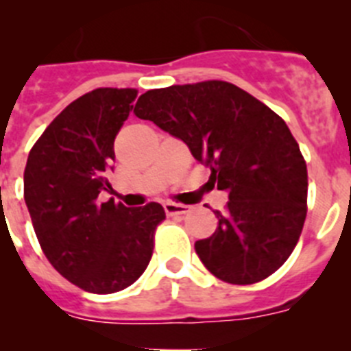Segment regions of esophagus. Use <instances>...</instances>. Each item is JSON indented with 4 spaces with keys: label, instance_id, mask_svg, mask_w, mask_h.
<instances>
[{
    "label": "esophagus",
    "instance_id": "obj_1",
    "mask_svg": "<svg viewBox=\"0 0 351 351\" xmlns=\"http://www.w3.org/2000/svg\"><path fill=\"white\" fill-rule=\"evenodd\" d=\"M163 209H165L167 216H182V214L190 213V206H184V204H176V202L163 204Z\"/></svg>",
    "mask_w": 351,
    "mask_h": 351
}]
</instances>
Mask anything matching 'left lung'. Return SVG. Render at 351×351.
I'll use <instances>...</instances> for the list:
<instances>
[{
    "instance_id": "1",
    "label": "left lung",
    "mask_w": 351,
    "mask_h": 351,
    "mask_svg": "<svg viewBox=\"0 0 351 351\" xmlns=\"http://www.w3.org/2000/svg\"><path fill=\"white\" fill-rule=\"evenodd\" d=\"M135 116L181 138L210 181L228 191L218 228L195 243L210 274L253 285L291 255L308 213V169L299 144L274 110L225 80L151 89Z\"/></svg>"
}]
</instances>
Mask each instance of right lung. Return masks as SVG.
<instances>
[{
  "label": "right lung",
  "instance_id": "add662e5",
  "mask_svg": "<svg viewBox=\"0 0 351 351\" xmlns=\"http://www.w3.org/2000/svg\"><path fill=\"white\" fill-rule=\"evenodd\" d=\"M137 89L98 88L71 101L31 147L24 200L42 251L70 283L91 293L125 290L153 256L160 204L125 207L98 195L110 190L114 141Z\"/></svg>",
  "mask_w": 351,
  "mask_h": 351
}]
</instances>
